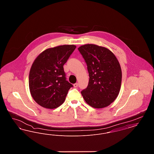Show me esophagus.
I'll list each match as a JSON object with an SVG mask.
<instances>
[{"instance_id": "esophagus-1", "label": "esophagus", "mask_w": 154, "mask_h": 154, "mask_svg": "<svg viewBox=\"0 0 154 154\" xmlns=\"http://www.w3.org/2000/svg\"><path fill=\"white\" fill-rule=\"evenodd\" d=\"M74 87H78V83H75L73 84Z\"/></svg>"}]
</instances>
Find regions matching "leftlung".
<instances>
[{
  "label": "left lung",
  "instance_id": "8db88e82",
  "mask_svg": "<svg viewBox=\"0 0 154 154\" xmlns=\"http://www.w3.org/2000/svg\"><path fill=\"white\" fill-rule=\"evenodd\" d=\"M78 50L87 65L89 76L88 87L81 95L94 108L107 107L121 89L122 71L117 58L108 48L95 44H85Z\"/></svg>",
  "mask_w": 154,
  "mask_h": 154
}]
</instances>
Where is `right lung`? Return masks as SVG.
<instances>
[{"instance_id": "add662e5", "label": "right lung", "mask_w": 154, "mask_h": 154, "mask_svg": "<svg viewBox=\"0 0 154 154\" xmlns=\"http://www.w3.org/2000/svg\"><path fill=\"white\" fill-rule=\"evenodd\" d=\"M75 48L74 45L50 48L34 60L29 75L30 92L42 107L53 109L65 102L73 85L66 81L63 66Z\"/></svg>"}]
</instances>
